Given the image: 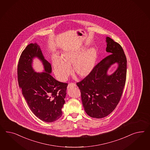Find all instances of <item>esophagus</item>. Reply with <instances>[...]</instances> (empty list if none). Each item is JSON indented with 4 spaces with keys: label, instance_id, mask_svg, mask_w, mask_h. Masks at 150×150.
<instances>
[{
    "label": "esophagus",
    "instance_id": "1",
    "mask_svg": "<svg viewBox=\"0 0 150 150\" xmlns=\"http://www.w3.org/2000/svg\"><path fill=\"white\" fill-rule=\"evenodd\" d=\"M76 84L75 83H70L68 85V88H70V87H76Z\"/></svg>",
    "mask_w": 150,
    "mask_h": 150
}]
</instances>
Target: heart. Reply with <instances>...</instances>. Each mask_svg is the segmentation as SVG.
I'll return each mask as SVG.
<instances>
[{
    "label": "heart",
    "mask_w": 150,
    "mask_h": 150,
    "mask_svg": "<svg viewBox=\"0 0 150 150\" xmlns=\"http://www.w3.org/2000/svg\"><path fill=\"white\" fill-rule=\"evenodd\" d=\"M86 49V47H82L70 50L64 52L62 58L53 57L54 73L59 80L63 81L67 80L71 73L72 65L74 72L81 77H85L90 74L98 58V51L95 48H92L82 55Z\"/></svg>",
    "instance_id": "1"
}]
</instances>
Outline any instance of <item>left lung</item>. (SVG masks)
I'll return each mask as SVG.
<instances>
[{"label": "left lung", "mask_w": 150, "mask_h": 150, "mask_svg": "<svg viewBox=\"0 0 150 150\" xmlns=\"http://www.w3.org/2000/svg\"><path fill=\"white\" fill-rule=\"evenodd\" d=\"M106 52L111 54L102 59L90 74L76 83L84 109L92 118H104L113 111L121 98L126 81L127 60L122 46L109 37H106ZM115 63L118 64V68L108 75V70Z\"/></svg>", "instance_id": "8db88e82"}]
</instances>
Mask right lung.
<instances>
[{"instance_id": "right-lung-1", "label": "right lung", "mask_w": 150, "mask_h": 150, "mask_svg": "<svg viewBox=\"0 0 150 150\" xmlns=\"http://www.w3.org/2000/svg\"><path fill=\"white\" fill-rule=\"evenodd\" d=\"M36 57L44 65L45 72L36 73L32 68ZM52 67L45 59L40 46L31 43L23 50L18 65V85L27 105L42 121L51 123L62 115L68 83L56 80L50 75Z\"/></svg>"}]
</instances>
